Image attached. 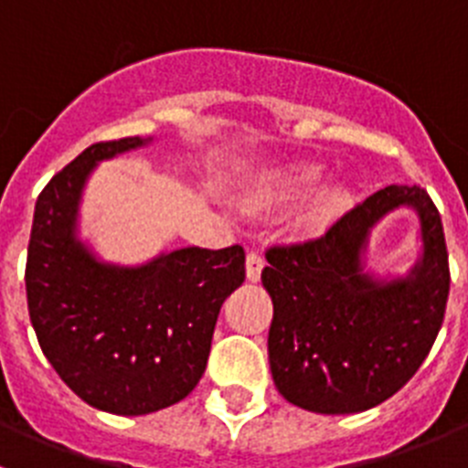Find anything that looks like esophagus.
I'll list each match as a JSON object with an SVG mask.
<instances>
[{
	"instance_id": "obj_1",
	"label": "esophagus",
	"mask_w": 468,
	"mask_h": 468,
	"mask_svg": "<svg viewBox=\"0 0 468 468\" xmlns=\"http://www.w3.org/2000/svg\"><path fill=\"white\" fill-rule=\"evenodd\" d=\"M262 267H264L262 255L255 253V250H250V253L246 255V274H248V281H260V274H262Z\"/></svg>"
}]
</instances>
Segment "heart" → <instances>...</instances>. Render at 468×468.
Listing matches in <instances>:
<instances>
[{
	"label": "heart",
	"instance_id": "obj_1",
	"mask_svg": "<svg viewBox=\"0 0 468 468\" xmlns=\"http://www.w3.org/2000/svg\"><path fill=\"white\" fill-rule=\"evenodd\" d=\"M321 176H324V171H321L318 166H309V164L307 166H297L295 171H291L288 176L281 177L267 198H292V197H300V194H307L309 189H314L318 183H321ZM340 206H342V194H328V197L316 206L312 220L314 222L328 220L330 215H335L337 210H340Z\"/></svg>",
	"mask_w": 468,
	"mask_h": 468
}]
</instances>
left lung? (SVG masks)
Wrapping results in <instances>:
<instances>
[{
    "label": "left lung",
    "instance_id": "8db88e82",
    "mask_svg": "<svg viewBox=\"0 0 468 468\" xmlns=\"http://www.w3.org/2000/svg\"><path fill=\"white\" fill-rule=\"evenodd\" d=\"M415 205L425 258L412 282L378 286L360 274L367 229L396 205ZM262 283L274 302L270 366L297 408L349 415L375 408L410 382L443 325L450 264L436 204L420 185H388L314 239L271 243Z\"/></svg>",
    "mask_w": 468,
    "mask_h": 468
}]
</instances>
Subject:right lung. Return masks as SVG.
<instances>
[{
    "mask_svg": "<svg viewBox=\"0 0 468 468\" xmlns=\"http://www.w3.org/2000/svg\"><path fill=\"white\" fill-rule=\"evenodd\" d=\"M143 144L86 147L37 197L25 291L41 351L98 410L147 415L183 400L206 370L222 302L246 281L241 246L183 248L140 267L98 264L74 241V215L95 161Z\"/></svg>",
    "mask_w": 468,
    "mask_h": 468,
    "instance_id": "right-lung-1",
    "label": "right lung"
}]
</instances>
